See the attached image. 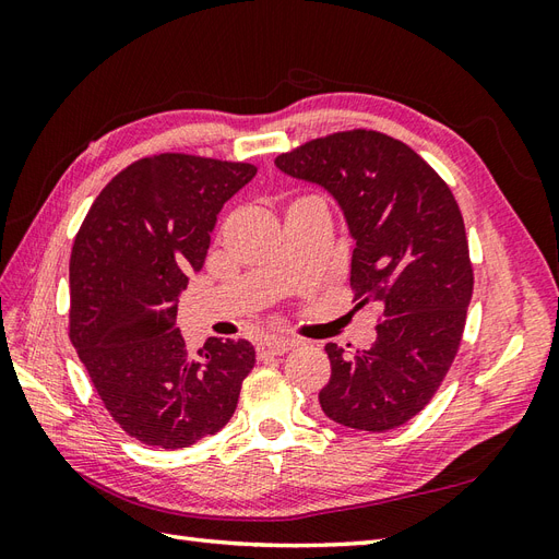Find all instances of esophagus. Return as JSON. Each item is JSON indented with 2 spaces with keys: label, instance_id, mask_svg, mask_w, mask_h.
<instances>
[{
  "label": "esophagus",
  "instance_id": "1",
  "mask_svg": "<svg viewBox=\"0 0 559 559\" xmlns=\"http://www.w3.org/2000/svg\"><path fill=\"white\" fill-rule=\"evenodd\" d=\"M294 347L292 341H282V337H265L263 343H259L257 347V354L261 359L265 357H282V354H286Z\"/></svg>",
  "mask_w": 559,
  "mask_h": 559
}]
</instances>
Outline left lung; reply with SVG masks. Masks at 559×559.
<instances>
[{"label":"left lung","instance_id":"8db88e82","mask_svg":"<svg viewBox=\"0 0 559 559\" xmlns=\"http://www.w3.org/2000/svg\"><path fill=\"white\" fill-rule=\"evenodd\" d=\"M282 173L321 183L343 207L357 308L378 306V341L347 354L326 345L324 415L359 431H389L433 399L456 357L473 296L462 210L419 154L378 130L317 138L275 158Z\"/></svg>","mask_w":559,"mask_h":559}]
</instances>
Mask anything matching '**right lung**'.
I'll use <instances>...</instances> for the list:
<instances>
[{
	"mask_svg": "<svg viewBox=\"0 0 559 559\" xmlns=\"http://www.w3.org/2000/svg\"><path fill=\"white\" fill-rule=\"evenodd\" d=\"M257 165L191 154L130 163L91 205L70 259V337L97 396L128 436L181 450L226 427L257 361L247 341L193 354L179 294L205 263L224 202Z\"/></svg>",
	"mask_w": 559,
	"mask_h": 559,
	"instance_id": "1",
	"label": "right lung"
}]
</instances>
